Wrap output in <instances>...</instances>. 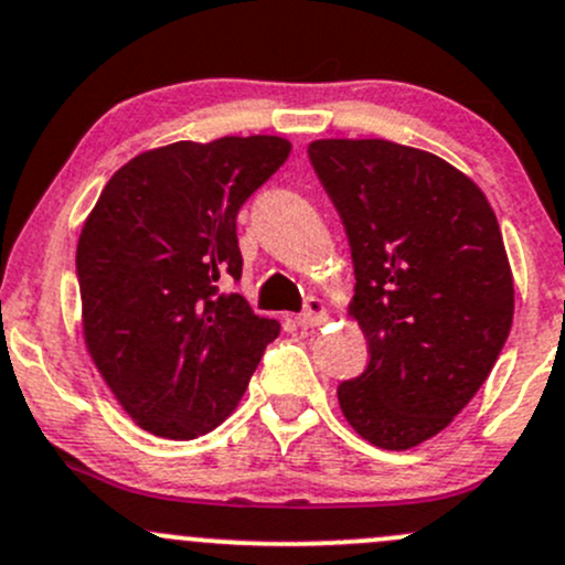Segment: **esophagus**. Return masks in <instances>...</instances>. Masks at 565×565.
<instances>
[{
	"mask_svg": "<svg viewBox=\"0 0 565 565\" xmlns=\"http://www.w3.org/2000/svg\"><path fill=\"white\" fill-rule=\"evenodd\" d=\"M322 322H328V306L319 298H308L302 313H298L300 328H319Z\"/></svg>",
	"mask_w": 565,
	"mask_h": 565,
	"instance_id": "1",
	"label": "esophagus"
}]
</instances>
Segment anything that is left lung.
<instances>
[{
  "mask_svg": "<svg viewBox=\"0 0 565 565\" xmlns=\"http://www.w3.org/2000/svg\"><path fill=\"white\" fill-rule=\"evenodd\" d=\"M354 263L349 313L367 367L338 384L347 423L379 449L441 433L490 376L514 278L484 192L441 157L390 140H313Z\"/></svg>",
  "mask_w": 565,
  "mask_h": 565,
  "instance_id": "8db88e82",
  "label": "left lung"
}]
</instances>
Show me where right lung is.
I'll return each mask as SVG.
<instances>
[{"mask_svg":"<svg viewBox=\"0 0 565 565\" xmlns=\"http://www.w3.org/2000/svg\"><path fill=\"white\" fill-rule=\"evenodd\" d=\"M289 151L276 135L151 148L88 213L75 254L83 341L142 430L189 441L222 425L281 330L222 284L243 270L237 211Z\"/></svg>","mask_w":565,"mask_h":565,"instance_id":"obj_1","label":"right lung"}]
</instances>
